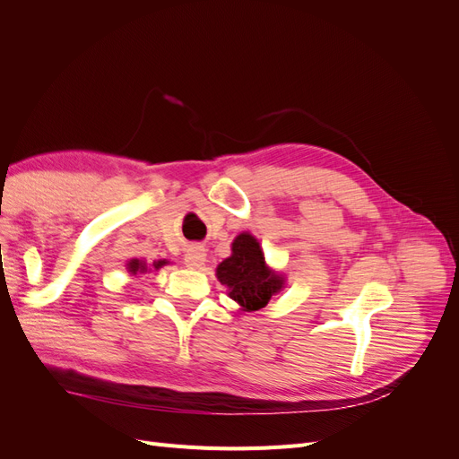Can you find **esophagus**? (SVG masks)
<instances>
[{"instance_id": "obj_1", "label": "esophagus", "mask_w": 459, "mask_h": 459, "mask_svg": "<svg viewBox=\"0 0 459 459\" xmlns=\"http://www.w3.org/2000/svg\"><path fill=\"white\" fill-rule=\"evenodd\" d=\"M186 266L187 268H201L203 264H204V260H206V251L203 247H199V245H195V247H191L189 251L186 253Z\"/></svg>"}]
</instances>
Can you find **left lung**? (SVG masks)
<instances>
[{"label":"left lung","instance_id":"obj_1","mask_svg":"<svg viewBox=\"0 0 459 459\" xmlns=\"http://www.w3.org/2000/svg\"><path fill=\"white\" fill-rule=\"evenodd\" d=\"M233 255L218 266V280L226 285L230 297L245 310H258L281 289V277L272 273L253 235L241 233L231 245Z\"/></svg>","mask_w":459,"mask_h":459}]
</instances>
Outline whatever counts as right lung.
Segmentation results:
<instances>
[{
    "instance_id": "1",
    "label": "right lung",
    "mask_w": 459,
    "mask_h": 459,
    "mask_svg": "<svg viewBox=\"0 0 459 459\" xmlns=\"http://www.w3.org/2000/svg\"><path fill=\"white\" fill-rule=\"evenodd\" d=\"M164 264H166V260H159V262L152 264V266H155V268L159 270L160 266H164ZM128 268H130L132 273H135V272H145V264H143L142 260H132V262L128 264Z\"/></svg>"
}]
</instances>
